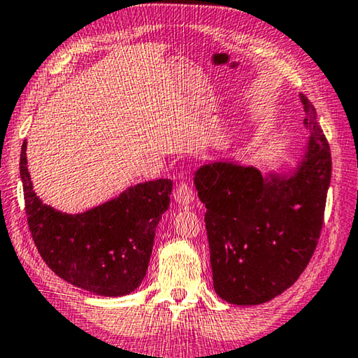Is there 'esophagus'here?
Here are the masks:
<instances>
[{"mask_svg":"<svg viewBox=\"0 0 358 358\" xmlns=\"http://www.w3.org/2000/svg\"><path fill=\"white\" fill-rule=\"evenodd\" d=\"M173 197L178 206H188V203L194 201V192H192V188L189 185L181 183L177 186V189H175Z\"/></svg>","mask_w":358,"mask_h":358,"instance_id":"1","label":"esophagus"}]
</instances>
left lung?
Segmentation results:
<instances>
[{
	"label": "left lung",
	"mask_w": 358,
	"mask_h": 358,
	"mask_svg": "<svg viewBox=\"0 0 358 358\" xmlns=\"http://www.w3.org/2000/svg\"><path fill=\"white\" fill-rule=\"evenodd\" d=\"M309 132L293 166L274 170L236 159L194 172L206 206L213 288L229 304L271 301L290 288L317 247L331 180L330 146L314 105L299 95Z\"/></svg>",
	"instance_id": "left-lung-1"
}]
</instances>
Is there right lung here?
<instances>
[{
	"mask_svg": "<svg viewBox=\"0 0 358 358\" xmlns=\"http://www.w3.org/2000/svg\"><path fill=\"white\" fill-rule=\"evenodd\" d=\"M28 226L39 255L60 279L100 296H126L140 287L152 253L156 228L170 206L172 180L129 186L81 213L44 203L33 189L27 141L20 152Z\"/></svg>",
	"mask_w": 358,
	"mask_h": 358,
	"instance_id": "add662e5",
	"label": "right lung"
}]
</instances>
